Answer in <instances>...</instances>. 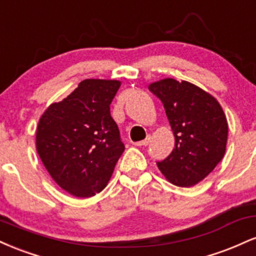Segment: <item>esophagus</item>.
<instances>
[{
  "label": "esophagus",
  "instance_id": "34e87169",
  "mask_svg": "<svg viewBox=\"0 0 256 256\" xmlns=\"http://www.w3.org/2000/svg\"><path fill=\"white\" fill-rule=\"evenodd\" d=\"M148 144H149V138H148V140H140V142L134 143V146H148Z\"/></svg>",
  "mask_w": 256,
  "mask_h": 256
}]
</instances>
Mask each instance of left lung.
Wrapping results in <instances>:
<instances>
[{
    "label": "left lung",
    "mask_w": 256,
    "mask_h": 256,
    "mask_svg": "<svg viewBox=\"0 0 256 256\" xmlns=\"http://www.w3.org/2000/svg\"><path fill=\"white\" fill-rule=\"evenodd\" d=\"M165 107L176 144L156 165L172 184L192 186L224 158L228 122L213 96L189 82L167 78L149 85Z\"/></svg>",
    "instance_id": "1"
}]
</instances>
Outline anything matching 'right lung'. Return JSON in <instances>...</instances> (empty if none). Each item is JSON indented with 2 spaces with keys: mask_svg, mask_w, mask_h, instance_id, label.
Returning a JSON list of instances; mask_svg holds the SVG:
<instances>
[{
  "mask_svg": "<svg viewBox=\"0 0 256 256\" xmlns=\"http://www.w3.org/2000/svg\"><path fill=\"white\" fill-rule=\"evenodd\" d=\"M118 80L85 79L38 122L37 152L56 183L78 198L104 189L125 150L110 106Z\"/></svg>",
  "mask_w": 256,
  "mask_h": 256,
  "instance_id": "obj_1",
  "label": "right lung"
}]
</instances>
